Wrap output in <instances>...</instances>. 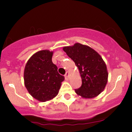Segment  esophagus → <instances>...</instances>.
Wrapping results in <instances>:
<instances>
[{"instance_id": "obj_1", "label": "esophagus", "mask_w": 132, "mask_h": 132, "mask_svg": "<svg viewBox=\"0 0 132 132\" xmlns=\"http://www.w3.org/2000/svg\"><path fill=\"white\" fill-rule=\"evenodd\" d=\"M69 72H68V71H67V72H66V74H65V75H64L65 78H66V79H68V78H69Z\"/></svg>"}]
</instances>
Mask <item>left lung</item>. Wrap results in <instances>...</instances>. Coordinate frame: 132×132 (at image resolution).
<instances>
[{
	"instance_id": "8db88e82",
	"label": "left lung",
	"mask_w": 132,
	"mask_h": 132,
	"mask_svg": "<svg viewBox=\"0 0 132 132\" xmlns=\"http://www.w3.org/2000/svg\"><path fill=\"white\" fill-rule=\"evenodd\" d=\"M63 50L73 60L81 75L82 85L75 89L76 93L85 99L99 95L105 89L109 75L101 56L90 46L79 43Z\"/></svg>"
}]
</instances>
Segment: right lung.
I'll list each match as a JSON object with an SVG mask.
<instances>
[{
    "mask_svg": "<svg viewBox=\"0 0 132 132\" xmlns=\"http://www.w3.org/2000/svg\"><path fill=\"white\" fill-rule=\"evenodd\" d=\"M53 51H39L30 57L24 69V84L33 98L40 102L50 101L57 95L64 80L52 62Z\"/></svg>",
    "mask_w": 132,
    "mask_h": 132,
    "instance_id": "add662e5",
    "label": "right lung"
}]
</instances>
